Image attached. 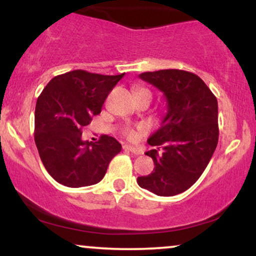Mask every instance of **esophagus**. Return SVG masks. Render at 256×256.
Here are the masks:
<instances>
[{
	"label": "esophagus",
	"mask_w": 256,
	"mask_h": 256,
	"mask_svg": "<svg viewBox=\"0 0 256 256\" xmlns=\"http://www.w3.org/2000/svg\"><path fill=\"white\" fill-rule=\"evenodd\" d=\"M124 149H125V150H128V152H132V154H134V155H140V154H142V150H140V148H136V146H124Z\"/></svg>",
	"instance_id": "esophagus-1"
}]
</instances>
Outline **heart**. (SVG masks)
<instances>
[{"mask_svg":"<svg viewBox=\"0 0 256 256\" xmlns=\"http://www.w3.org/2000/svg\"><path fill=\"white\" fill-rule=\"evenodd\" d=\"M140 90H146V89H140ZM143 131H144V128H140H140H125L124 130H122V134H124V137L128 138V140H136L137 138L143 134Z\"/></svg>","mask_w":256,"mask_h":256,"instance_id":"b5f03b06","label":"heart"}]
</instances>
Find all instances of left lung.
<instances>
[{"label":"left lung","mask_w":256,"mask_h":256,"mask_svg":"<svg viewBox=\"0 0 256 256\" xmlns=\"http://www.w3.org/2000/svg\"><path fill=\"white\" fill-rule=\"evenodd\" d=\"M166 98L167 113L148 143L154 171L138 177L143 189L158 196H174L189 189L212 158L218 144V101L198 76L182 70L140 73ZM163 154H158L160 146Z\"/></svg>","instance_id":"1"}]
</instances>
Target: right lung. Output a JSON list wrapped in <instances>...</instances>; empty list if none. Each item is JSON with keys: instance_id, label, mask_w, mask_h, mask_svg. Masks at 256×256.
<instances>
[{"instance_id": "1", "label": "right lung", "mask_w": 256, "mask_h": 256, "mask_svg": "<svg viewBox=\"0 0 256 256\" xmlns=\"http://www.w3.org/2000/svg\"><path fill=\"white\" fill-rule=\"evenodd\" d=\"M125 73L104 76L83 70L56 76L46 84L34 110V142L44 167L58 183L88 186L104 177L122 150L116 138L82 140V128L101 113L108 94Z\"/></svg>"}]
</instances>
